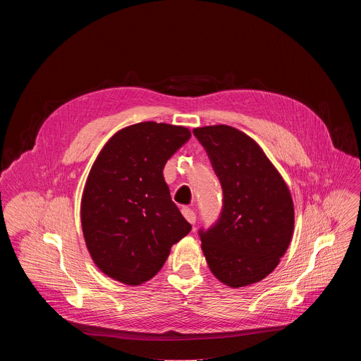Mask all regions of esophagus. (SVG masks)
I'll list each match as a JSON object with an SVG mask.
<instances>
[{"label":"esophagus","mask_w":361,"mask_h":361,"mask_svg":"<svg viewBox=\"0 0 361 361\" xmlns=\"http://www.w3.org/2000/svg\"><path fill=\"white\" fill-rule=\"evenodd\" d=\"M181 213H183V216L185 217V220H187L190 224H195L197 217H195V213H194L192 209H190V207H183V209H181Z\"/></svg>","instance_id":"esophagus-1"}]
</instances>
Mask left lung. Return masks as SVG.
Returning a JSON list of instances; mask_svg holds the SVG:
<instances>
[{
    "label": "left lung",
    "mask_w": 361,
    "mask_h": 361,
    "mask_svg": "<svg viewBox=\"0 0 361 361\" xmlns=\"http://www.w3.org/2000/svg\"><path fill=\"white\" fill-rule=\"evenodd\" d=\"M192 133L207 151L224 194L220 220L200 231L205 260L228 287L259 283L273 273L290 245V190L263 148L243 131L219 124Z\"/></svg>",
    "instance_id": "8db88e82"
}]
</instances>
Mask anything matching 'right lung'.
Here are the masks:
<instances>
[{
	"instance_id": "obj_1",
	"label": "right lung",
	"mask_w": 361,
	"mask_h": 361,
	"mask_svg": "<svg viewBox=\"0 0 361 361\" xmlns=\"http://www.w3.org/2000/svg\"><path fill=\"white\" fill-rule=\"evenodd\" d=\"M190 137L187 127L144 121L121 128L101 148L80 214L91 259L110 279L127 286L148 281L190 233L163 176Z\"/></svg>"
}]
</instances>
